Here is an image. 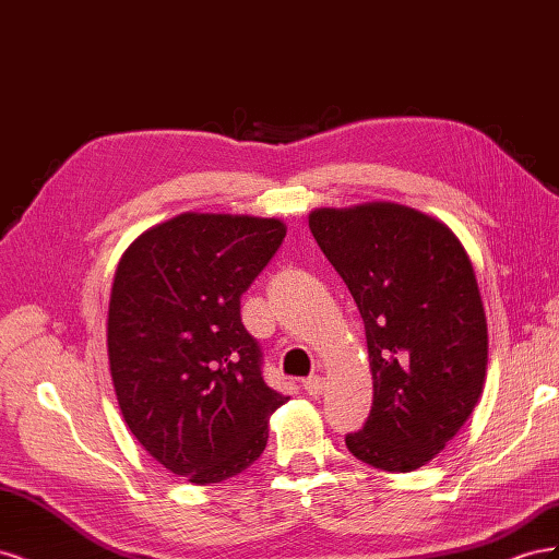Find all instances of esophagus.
Masks as SVG:
<instances>
[{
  "label": "esophagus",
  "instance_id": "34e87169",
  "mask_svg": "<svg viewBox=\"0 0 559 559\" xmlns=\"http://www.w3.org/2000/svg\"><path fill=\"white\" fill-rule=\"evenodd\" d=\"M302 389H306L310 396H319L321 389H324V378L312 376V378H308L306 382H302Z\"/></svg>",
  "mask_w": 559,
  "mask_h": 559
}]
</instances>
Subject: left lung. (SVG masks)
Here are the masks:
<instances>
[{
	"label": "left lung",
	"mask_w": 559,
	"mask_h": 559,
	"mask_svg": "<svg viewBox=\"0 0 559 559\" xmlns=\"http://www.w3.org/2000/svg\"><path fill=\"white\" fill-rule=\"evenodd\" d=\"M310 230L366 326L373 408L345 436L376 468L431 462L476 408L487 373V319L460 238L399 202L310 212Z\"/></svg>",
	"instance_id": "1"
}]
</instances>
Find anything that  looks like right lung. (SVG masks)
I'll return each mask as SVG.
<instances>
[{"instance_id": "right-lung-1", "label": "right lung", "mask_w": 559, "mask_h": 559, "mask_svg": "<svg viewBox=\"0 0 559 559\" xmlns=\"http://www.w3.org/2000/svg\"><path fill=\"white\" fill-rule=\"evenodd\" d=\"M286 235L280 218L183 212L116 265L107 352L118 408L142 448L195 485L259 460L289 396L261 376L240 298Z\"/></svg>"}]
</instances>
